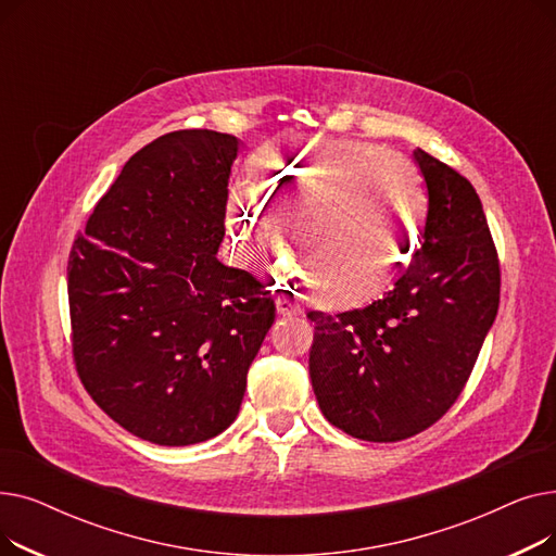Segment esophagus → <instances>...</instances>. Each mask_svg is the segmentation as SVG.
<instances>
[{
    "label": "esophagus",
    "mask_w": 556,
    "mask_h": 556,
    "mask_svg": "<svg viewBox=\"0 0 556 556\" xmlns=\"http://www.w3.org/2000/svg\"><path fill=\"white\" fill-rule=\"evenodd\" d=\"M277 311L281 313V315H295L298 311H300V306L290 300V298H286V295H279L277 298Z\"/></svg>",
    "instance_id": "34e87169"
}]
</instances>
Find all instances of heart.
Segmentation results:
<instances>
[{"label":"heart","instance_id":"1","mask_svg":"<svg viewBox=\"0 0 556 556\" xmlns=\"http://www.w3.org/2000/svg\"><path fill=\"white\" fill-rule=\"evenodd\" d=\"M254 168L256 185L239 182L227 198L237 252L275 248L266 200L279 223L293 227V273L313 283L323 304L354 306L381 293L419 243L428 189L419 168L394 151L340 139L277 143Z\"/></svg>","mask_w":556,"mask_h":556}]
</instances>
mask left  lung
<instances>
[{"label": "left lung", "mask_w": 556, "mask_h": 556, "mask_svg": "<svg viewBox=\"0 0 556 556\" xmlns=\"http://www.w3.org/2000/svg\"><path fill=\"white\" fill-rule=\"evenodd\" d=\"M415 160L428 218L394 288L365 308L306 313L319 410L363 442L407 440L451 410L501 302L498 250L473 185L421 149Z\"/></svg>", "instance_id": "8db88e82"}]
</instances>
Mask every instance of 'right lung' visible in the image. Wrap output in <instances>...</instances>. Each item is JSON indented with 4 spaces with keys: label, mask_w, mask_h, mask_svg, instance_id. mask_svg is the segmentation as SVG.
Masks as SVG:
<instances>
[{
    "label": "right lung",
    "mask_w": 556,
    "mask_h": 556,
    "mask_svg": "<svg viewBox=\"0 0 556 556\" xmlns=\"http://www.w3.org/2000/svg\"><path fill=\"white\" fill-rule=\"evenodd\" d=\"M239 139L175 130L137 151L70 252L83 388L139 440L189 446L239 415L275 323L270 290L216 258Z\"/></svg>",
    "instance_id": "right-lung-1"
}]
</instances>
